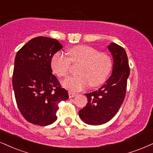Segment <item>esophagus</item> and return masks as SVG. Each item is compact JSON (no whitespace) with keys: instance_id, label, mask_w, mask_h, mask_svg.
Masks as SVG:
<instances>
[{"instance_id":"obj_1","label":"esophagus","mask_w":153,"mask_h":153,"mask_svg":"<svg viewBox=\"0 0 153 153\" xmlns=\"http://www.w3.org/2000/svg\"><path fill=\"white\" fill-rule=\"evenodd\" d=\"M76 93H74L72 91H69V98H73L74 97H76Z\"/></svg>"}]
</instances>
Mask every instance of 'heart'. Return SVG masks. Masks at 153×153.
<instances>
[{
	"instance_id": "1",
	"label": "heart",
	"mask_w": 153,
	"mask_h": 153,
	"mask_svg": "<svg viewBox=\"0 0 153 153\" xmlns=\"http://www.w3.org/2000/svg\"><path fill=\"white\" fill-rule=\"evenodd\" d=\"M69 57L56 52L51 59L52 70L59 78H65L69 74L71 62L79 65V76L70 77L62 83V86L72 91H81L88 84L97 87L103 84L112 69V59L106 52H99L87 45H76L68 50Z\"/></svg>"
}]
</instances>
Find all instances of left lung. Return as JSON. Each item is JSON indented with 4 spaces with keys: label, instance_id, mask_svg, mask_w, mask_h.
I'll list each match as a JSON object with an SVG mask.
<instances>
[{
    "label": "left lung",
    "instance_id": "1",
    "mask_svg": "<svg viewBox=\"0 0 153 153\" xmlns=\"http://www.w3.org/2000/svg\"><path fill=\"white\" fill-rule=\"evenodd\" d=\"M114 59L112 74L99 90L86 94L88 103L79 111L88 125L99 126L112 119L125 99L130 68L126 50L116 43L107 47Z\"/></svg>",
    "mask_w": 153,
    "mask_h": 153
}]
</instances>
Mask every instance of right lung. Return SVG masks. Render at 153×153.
<instances>
[{"instance_id":"add662e5","label":"right lung","mask_w":153,"mask_h":153,"mask_svg":"<svg viewBox=\"0 0 153 153\" xmlns=\"http://www.w3.org/2000/svg\"><path fill=\"white\" fill-rule=\"evenodd\" d=\"M62 48L56 39L39 36L25 45L15 58L13 87L17 105L25 120L35 125L53 123L58 103L69 99L50 64Z\"/></svg>"}]
</instances>
